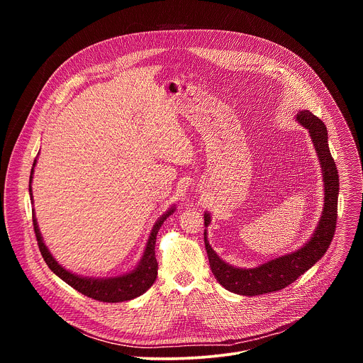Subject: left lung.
Instances as JSON below:
<instances>
[{"label": "left lung", "mask_w": 363, "mask_h": 363, "mask_svg": "<svg viewBox=\"0 0 363 363\" xmlns=\"http://www.w3.org/2000/svg\"><path fill=\"white\" fill-rule=\"evenodd\" d=\"M296 121L307 129L322 168L325 195L322 216L313 234L300 248L272 258L252 269H242L225 263L210 245L208 230L205 228L203 241L211 272L224 289L235 294L258 296L287 287L320 260L333 240L337 218L339 175L329 150L328 129L319 118L308 111H300L296 115ZM203 224L205 227L211 224V214L208 211L203 213Z\"/></svg>", "instance_id": "8db88e82"}]
</instances>
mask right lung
I'll list each match as a JSON object with an SVG mask.
<instances>
[{
    "mask_svg": "<svg viewBox=\"0 0 363 363\" xmlns=\"http://www.w3.org/2000/svg\"><path fill=\"white\" fill-rule=\"evenodd\" d=\"M37 164V158L33 162L31 174H30V198L33 202V189H31V182L34 177V168ZM177 210V205L174 203L171 208H168L157 221H155L149 237L146 240L143 252L140 260L133 266L130 270L126 273L112 276V277H89V276H80L77 273H73L67 269H65L62 264L55 258V255L50 252L48 247L45 245L43 235L38 228V223L35 218V213L33 208V224H34V231L38 242L40 252L44 258V262L50 267V270L53 272L56 276H59L63 281H66L69 286L80 291L82 294L91 297L99 301H106V303H121V301H128L132 298H136L142 296L153 283L157 280L158 276V262L157 257H155V242H157V234L160 228L162 227L164 221L172 216Z\"/></svg>",
    "mask_w": 363,
    "mask_h": 363,
    "instance_id": "1",
    "label": "right lung"
}]
</instances>
